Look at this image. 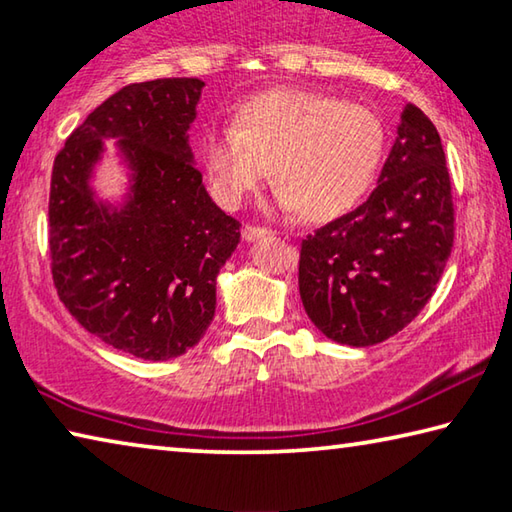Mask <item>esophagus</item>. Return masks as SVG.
Here are the masks:
<instances>
[{
    "label": "esophagus",
    "instance_id": "1",
    "mask_svg": "<svg viewBox=\"0 0 512 512\" xmlns=\"http://www.w3.org/2000/svg\"><path fill=\"white\" fill-rule=\"evenodd\" d=\"M268 228H264V225H250V223H246L244 225V230H241V237H244L246 241H253V239H259V237H264V235H268Z\"/></svg>",
    "mask_w": 512,
    "mask_h": 512
}]
</instances>
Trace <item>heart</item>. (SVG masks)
<instances>
[{"instance_id":"1","label":"heart","mask_w":512,"mask_h":512,"mask_svg":"<svg viewBox=\"0 0 512 512\" xmlns=\"http://www.w3.org/2000/svg\"><path fill=\"white\" fill-rule=\"evenodd\" d=\"M384 144V124L368 106L273 90L239 106L232 128L207 133L201 160L223 205L244 203L273 171L282 210L329 221L366 196Z\"/></svg>"}]
</instances>
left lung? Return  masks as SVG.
I'll return each mask as SVG.
<instances>
[{
    "label": "left lung",
    "instance_id": "1",
    "mask_svg": "<svg viewBox=\"0 0 512 512\" xmlns=\"http://www.w3.org/2000/svg\"><path fill=\"white\" fill-rule=\"evenodd\" d=\"M375 192L300 244V298L327 339L366 348L436 291L454 246L452 180L436 126L406 103Z\"/></svg>",
    "mask_w": 512,
    "mask_h": 512
}]
</instances>
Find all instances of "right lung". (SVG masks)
<instances>
[{"label":"right lung","instance_id":"add662e5","mask_svg":"<svg viewBox=\"0 0 512 512\" xmlns=\"http://www.w3.org/2000/svg\"><path fill=\"white\" fill-rule=\"evenodd\" d=\"M201 79L131 83L67 137L51 171L49 250L58 298L115 350L146 361L201 341L216 307V275L239 244V221L205 192L189 126ZM103 139L132 169L121 208L93 201Z\"/></svg>","mask_w":512,"mask_h":512}]
</instances>
